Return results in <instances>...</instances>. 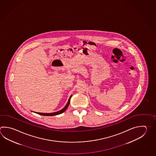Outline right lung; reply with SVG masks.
<instances>
[{"mask_svg":"<svg viewBox=\"0 0 156 156\" xmlns=\"http://www.w3.org/2000/svg\"><path fill=\"white\" fill-rule=\"evenodd\" d=\"M72 95H71V97H69V100L68 101L67 103V104H66V105L62 109V110H59V111H58V112H52V113H42V112H36V114H38L39 115H42V116H54V115H59V114H62L63 113V112H65V110H66V109H67L68 107L69 106V103H70V100H71V97H72Z\"/></svg>","mask_w":156,"mask_h":156,"instance_id":"obj_1","label":"right lung"}]
</instances>
